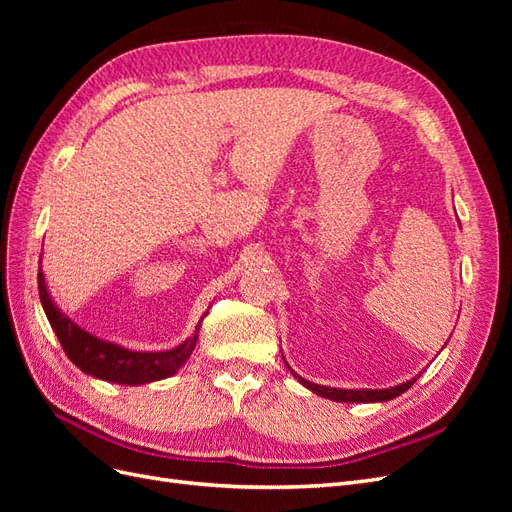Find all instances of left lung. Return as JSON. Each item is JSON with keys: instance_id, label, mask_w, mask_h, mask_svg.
Returning a JSON list of instances; mask_svg holds the SVG:
<instances>
[{"instance_id": "left-lung-1", "label": "left lung", "mask_w": 512, "mask_h": 512, "mask_svg": "<svg viewBox=\"0 0 512 512\" xmlns=\"http://www.w3.org/2000/svg\"><path fill=\"white\" fill-rule=\"evenodd\" d=\"M294 374V371H292ZM294 378H299V382L303 386H307L309 391H314L316 395L320 397H327V399H333V401H352V404H356V401H361V404H367V401H389L401 393H406L410 386L416 382V378L404 382V384H397V386H391V389H378V391H371V389H365V391H348V389H331V386H320V384H314L309 382L301 376L294 374Z\"/></svg>"}]
</instances>
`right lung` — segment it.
Returning a JSON list of instances; mask_svg holds the SVG:
<instances>
[{
  "mask_svg": "<svg viewBox=\"0 0 512 512\" xmlns=\"http://www.w3.org/2000/svg\"><path fill=\"white\" fill-rule=\"evenodd\" d=\"M38 292L44 314L49 318L61 348L68 354V359L81 371H85V374L94 378L130 386L162 380L173 376L175 371L190 359V354L196 346L198 327L192 339L166 352H134L115 346L111 342H102V339L89 335L81 327H76L70 318L59 312L55 303L51 301L49 290H46L42 271H38Z\"/></svg>",
  "mask_w": 512,
  "mask_h": 512,
  "instance_id": "obj_1",
  "label": "right lung"
}]
</instances>
